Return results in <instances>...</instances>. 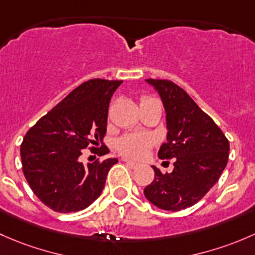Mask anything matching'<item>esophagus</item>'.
<instances>
[{
  "mask_svg": "<svg viewBox=\"0 0 255 255\" xmlns=\"http://www.w3.org/2000/svg\"><path fill=\"white\" fill-rule=\"evenodd\" d=\"M123 161H124L125 163H128V167L132 168V169H135V168H137V166H138V163H136V162L131 161V159H128V158H123Z\"/></svg>",
  "mask_w": 255,
  "mask_h": 255,
  "instance_id": "34e87169",
  "label": "esophagus"
}]
</instances>
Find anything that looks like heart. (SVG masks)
Returning a JSON list of instances; mask_svg holds the SVG:
<instances>
[{"mask_svg": "<svg viewBox=\"0 0 255 255\" xmlns=\"http://www.w3.org/2000/svg\"><path fill=\"white\" fill-rule=\"evenodd\" d=\"M153 143L154 137L149 133H128L118 140L117 148L118 151L127 156L141 157L146 153L147 148Z\"/></svg>", "mask_w": 255, "mask_h": 255, "instance_id": "obj_1", "label": "heart"}]
</instances>
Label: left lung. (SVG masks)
Wrapping results in <instances>:
<instances>
[{"instance_id": "1", "label": "left lung", "mask_w": 255, "mask_h": 255, "mask_svg": "<svg viewBox=\"0 0 255 255\" xmlns=\"http://www.w3.org/2000/svg\"><path fill=\"white\" fill-rule=\"evenodd\" d=\"M158 92L166 112L167 142L161 159L174 158V169L162 174L152 166L154 179L143 190L146 199L167 211L193 206L219 180L228 161L230 142L214 120L184 89L167 80H146Z\"/></svg>"}]
</instances>
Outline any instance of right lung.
<instances>
[{
    "instance_id": "add662e5",
    "label": "right lung",
    "mask_w": 255,
    "mask_h": 255,
    "mask_svg": "<svg viewBox=\"0 0 255 255\" xmlns=\"http://www.w3.org/2000/svg\"><path fill=\"white\" fill-rule=\"evenodd\" d=\"M122 83L101 78L82 83L25 133L20 145L23 173L33 193L54 211H81L103 191L118 159L85 166L78 158L91 145L99 156L109 152L103 145L109 102Z\"/></svg>"
}]
</instances>
